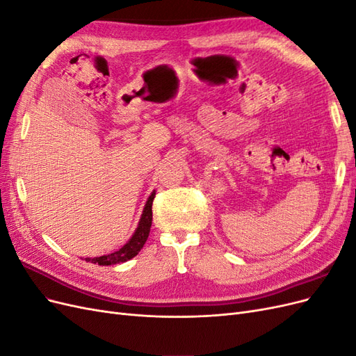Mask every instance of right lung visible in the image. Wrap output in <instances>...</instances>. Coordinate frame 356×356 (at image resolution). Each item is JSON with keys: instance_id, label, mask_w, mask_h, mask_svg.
Masks as SVG:
<instances>
[{"instance_id": "1", "label": "right lung", "mask_w": 356, "mask_h": 356, "mask_svg": "<svg viewBox=\"0 0 356 356\" xmlns=\"http://www.w3.org/2000/svg\"><path fill=\"white\" fill-rule=\"evenodd\" d=\"M156 196V191H153L152 195H149L141 218H139L138 222V227L135 230V233L132 234V238L129 239L120 250L111 252V254H106V255H101V257H88L86 258V261H90L93 264H99V266H113V264H120L124 263L127 260H131L135 255H138V252L143 250L144 243L148 239V234H149V227H152V221H153V200Z\"/></svg>"}]
</instances>
